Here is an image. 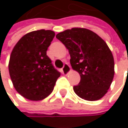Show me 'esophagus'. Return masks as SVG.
Returning <instances> with one entry per match:
<instances>
[{"mask_svg":"<svg viewBox=\"0 0 128 128\" xmlns=\"http://www.w3.org/2000/svg\"><path fill=\"white\" fill-rule=\"evenodd\" d=\"M70 71V66L68 64H64V66L62 68V72L64 73V75H67L68 72Z\"/></svg>","mask_w":128,"mask_h":128,"instance_id":"1","label":"esophagus"}]
</instances>
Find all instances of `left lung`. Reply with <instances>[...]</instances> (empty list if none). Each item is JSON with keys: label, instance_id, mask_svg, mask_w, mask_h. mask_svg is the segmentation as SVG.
Instances as JSON below:
<instances>
[{"label": "left lung", "instance_id": "1", "mask_svg": "<svg viewBox=\"0 0 128 128\" xmlns=\"http://www.w3.org/2000/svg\"><path fill=\"white\" fill-rule=\"evenodd\" d=\"M68 49L72 68L80 76L73 90L88 101L102 98L110 88L114 76V59L106 42L84 28H72L56 35Z\"/></svg>", "mask_w": 128, "mask_h": 128}]
</instances>
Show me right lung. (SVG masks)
Wrapping results in <instances>:
<instances>
[{
    "mask_svg": "<svg viewBox=\"0 0 128 128\" xmlns=\"http://www.w3.org/2000/svg\"><path fill=\"white\" fill-rule=\"evenodd\" d=\"M55 32L40 30L29 32L14 46L9 62L13 86L23 97L39 101L47 97L61 73L46 56Z\"/></svg>",
    "mask_w": 128,
    "mask_h": 128,
    "instance_id": "add662e5",
    "label": "right lung"
}]
</instances>
